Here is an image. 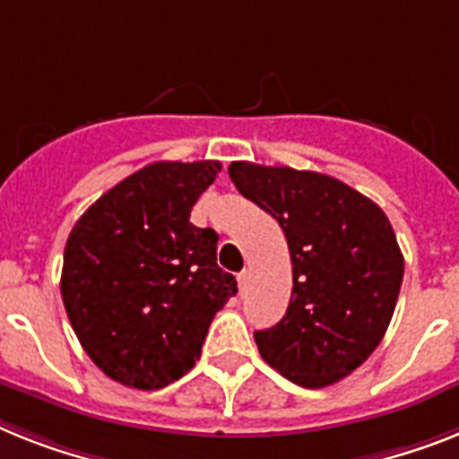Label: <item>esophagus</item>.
I'll list each match as a JSON object with an SVG mask.
<instances>
[{
  "label": "esophagus",
  "instance_id": "1",
  "mask_svg": "<svg viewBox=\"0 0 459 459\" xmlns=\"http://www.w3.org/2000/svg\"><path fill=\"white\" fill-rule=\"evenodd\" d=\"M247 282H249V271H242L240 275H238V284H240V296L245 294V289H247Z\"/></svg>",
  "mask_w": 459,
  "mask_h": 459
}]
</instances>
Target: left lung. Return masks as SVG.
Returning a JSON list of instances; mask_svg holds the SVG:
<instances>
[{
  "instance_id": "8db88e82",
  "label": "left lung",
  "mask_w": 459,
  "mask_h": 459,
  "mask_svg": "<svg viewBox=\"0 0 459 459\" xmlns=\"http://www.w3.org/2000/svg\"><path fill=\"white\" fill-rule=\"evenodd\" d=\"M245 198L280 223L291 254V301L254 331L261 357L301 387H326L371 357L394 315L403 256L371 198L322 172L229 165Z\"/></svg>"
}]
</instances>
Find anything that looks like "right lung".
Returning <instances> with one entry per match:
<instances>
[{
    "instance_id": "right-lung-1",
    "label": "right lung",
    "mask_w": 459,
    "mask_h": 459,
    "mask_svg": "<svg viewBox=\"0 0 459 459\" xmlns=\"http://www.w3.org/2000/svg\"><path fill=\"white\" fill-rule=\"evenodd\" d=\"M217 160H158L109 188L65 245L63 303L86 354L111 380L160 390L195 367L214 315L238 294L219 236L191 223Z\"/></svg>"
}]
</instances>
